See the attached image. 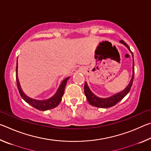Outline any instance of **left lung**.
<instances>
[{
	"mask_svg": "<svg viewBox=\"0 0 151 151\" xmlns=\"http://www.w3.org/2000/svg\"><path fill=\"white\" fill-rule=\"evenodd\" d=\"M120 42L122 43L124 45L126 46V47L128 48V49L131 52L129 45H128L123 40H120ZM132 57H133V56H132ZM132 68H133V69H132V76L131 81H130V83L129 84V85L127 86L124 90L121 91V93L114 94L113 96L109 97V98L101 99V98H99V97H97L96 96L94 95L93 93H92L90 89H89L87 84L85 83V86H84V88H85V94L89 104L94 106L99 107V108H109V107L113 106L115 105L116 104L118 103L120 101H121L122 99H123L128 93H129V92L130 91V90H131V86L132 85V83H133V79H134V59H133V65H132Z\"/></svg>",
	"mask_w": 151,
	"mask_h": 151,
	"instance_id": "obj_1",
	"label": "left lung"
}]
</instances>
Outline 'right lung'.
I'll return each instance as SVG.
<instances>
[{
	"label": "right lung",
	"instance_id": "add662e5",
	"mask_svg": "<svg viewBox=\"0 0 151 151\" xmlns=\"http://www.w3.org/2000/svg\"><path fill=\"white\" fill-rule=\"evenodd\" d=\"M68 78H65L64 80L62 83L60 84V85L58 88V91L56 94L52 97H51L50 99H48V100L45 101H39V100H35V99H30L29 97H28L26 94H25L20 88L19 79H18L17 76V67H16V81H17V85L18 90L19 91V93L20 96L24 101H26L28 104H29L30 105L34 107V108L37 109L39 111H47V110L52 109L53 108H55L56 106L58 105V104L60 103L61 99H62V96H63L64 92H65V88L66 85V82H67Z\"/></svg>",
	"mask_w": 151,
	"mask_h": 151
}]
</instances>
